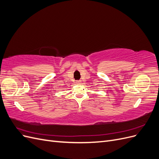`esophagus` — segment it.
I'll list each match as a JSON object with an SVG mask.
<instances>
[{
	"instance_id": "obj_1",
	"label": "esophagus",
	"mask_w": 159,
	"mask_h": 159,
	"mask_svg": "<svg viewBox=\"0 0 159 159\" xmlns=\"http://www.w3.org/2000/svg\"><path fill=\"white\" fill-rule=\"evenodd\" d=\"M76 83H77V84H80V83H81V81H76Z\"/></svg>"
}]
</instances>
